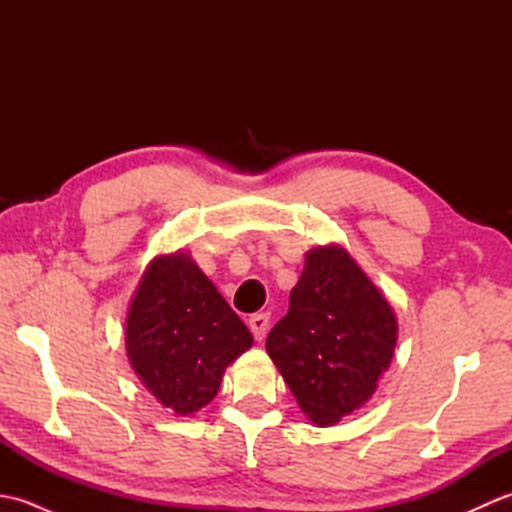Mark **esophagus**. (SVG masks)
<instances>
[{
  "label": "esophagus",
  "mask_w": 512,
  "mask_h": 512,
  "mask_svg": "<svg viewBox=\"0 0 512 512\" xmlns=\"http://www.w3.org/2000/svg\"><path fill=\"white\" fill-rule=\"evenodd\" d=\"M248 328H250V332H253L255 341H264L266 332H268V314H264V312L253 314V317L248 319Z\"/></svg>",
  "instance_id": "34e87169"
}]
</instances>
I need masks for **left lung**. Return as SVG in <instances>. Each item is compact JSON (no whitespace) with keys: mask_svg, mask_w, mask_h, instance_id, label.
Returning a JSON list of instances; mask_svg holds the SVG:
<instances>
[{"mask_svg":"<svg viewBox=\"0 0 512 512\" xmlns=\"http://www.w3.org/2000/svg\"><path fill=\"white\" fill-rule=\"evenodd\" d=\"M396 314L341 246L306 255L290 308L266 339V352L317 427L363 407L391 363Z\"/></svg>","mask_w":512,"mask_h":512,"instance_id":"obj_1","label":"left lung"}]
</instances>
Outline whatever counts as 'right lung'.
<instances>
[{
	"mask_svg": "<svg viewBox=\"0 0 512 512\" xmlns=\"http://www.w3.org/2000/svg\"><path fill=\"white\" fill-rule=\"evenodd\" d=\"M250 345L253 334L187 253L149 264L129 303L125 347L160 405L178 416L209 405L224 369Z\"/></svg>",
	"mask_w": 512,
	"mask_h": 512,
	"instance_id": "right-lung-1",
	"label": "right lung"
}]
</instances>
